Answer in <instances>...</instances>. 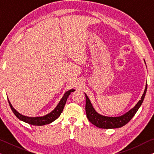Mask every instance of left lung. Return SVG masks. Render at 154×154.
<instances>
[{
    "instance_id": "8db88e82",
    "label": "left lung",
    "mask_w": 154,
    "mask_h": 154,
    "mask_svg": "<svg viewBox=\"0 0 154 154\" xmlns=\"http://www.w3.org/2000/svg\"><path fill=\"white\" fill-rule=\"evenodd\" d=\"M146 64V63H145ZM147 89V84L145 87V90L143 93L141 100H139V102L137 103L135 106L133 108H132L128 112L124 113L123 115L117 117H109L101 115L100 113L97 112L95 109H94L92 106L90 99L88 98L87 94L85 93V111L87 118L89 120L91 123L94 125L100 128H104V129H113V128H121L126 125L130 120L132 119L137 111L142 105L143 101H144L145 94L146 92Z\"/></svg>"
}]
</instances>
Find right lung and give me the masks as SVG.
Listing matches in <instances>:
<instances>
[{
    "mask_svg": "<svg viewBox=\"0 0 154 154\" xmlns=\"http://www.w3.org/2000/svg\"><path fill=\"white\" fill-rule=\"evenodd\" d=\"M74 91H75L74 89H71L68 90V91H66L64 93V95H63L62 98L61 99L60 102L58 103V104L57 105L55 108H54L51 112H50L49 113H48V114H46L45 116H43L29 117V116H26L21 114L20 113H19L18 111H17L13 106H12V105L11 104V103H10L9 100H8V102H9L10 106L12 109V112L14 113V114L19 119L25 122V123L30 124V125L41 126V125H48V124L51 123L52 122L55 121L57 119H58V118L60 117V114L62 112L63 109H64L65 104H66V102L67 98L69 97V96L70 95L71 92Z\"/></svg>",
    "mask_w": 154,
    "mask_h": 154,
    "instance_id": "right-lung-1",
    "label": "right lung"
}]
</instances>
